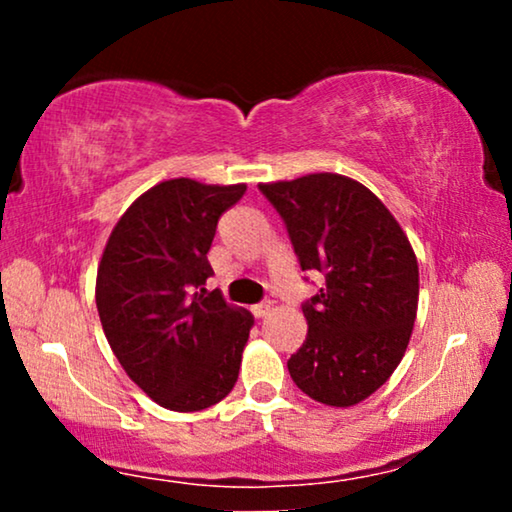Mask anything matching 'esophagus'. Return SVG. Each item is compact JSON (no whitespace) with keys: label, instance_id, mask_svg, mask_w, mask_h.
Here are the masks:
<instances>
[{"label":"esophagus","instance_id":"obj_1","mask_svg":"<svg viewBox=\"0 0 512 512\" xmlns=\"http://www.w3.org/2000/svg\"><path fill=\"white\" fill-rule=\"evenodd\" d=\"M270 310H272L270 300H265V303H258V305H254V307H251V314H254V317H256V319H263V317H268V314H270Z\"/></svg>","mask_w":512,"mask_h":512}]
</instances>
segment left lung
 <instances>
[{
	"label": "left lung",
	"instance_id": "obj_1",
	"mask_svg": "<svg viewBox=\"0 0 512 512\" xmlns=\"http://www.w3.org/2000/svg\"><path fill=\"white\" fill-rule=\"evenodd\" d=\"M258 188L282 216L300 270L324 277L303 303L307 338L286 363L291 380L319 403L356 405L389 380L410 342L415 251L377 195L342 174Z\"/></svg>",
	"mask_w": 512,
	"mask_h": 512
}]
</instances>
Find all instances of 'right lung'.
Returning a JSON list of instances; mask_svg holds the SVG:
<instances>
[{
	"mask_svg": "<svg viewBox=\"0 0 512 512\" xmlns=\"http://www.w3.org/2000/svg\"><path fill=\"white\" fill-rule=\"evenodd\" d=\"M247 186L170 179L132 202L104 247L95 300L116 359L158 405L205 410L235 387L254 324L221 291L207 251Z\"/></svg>",
	"mask_w": 512,
	"mask_h": 512,
	"instance_id": "add662e5",
	"label": "right lung"
}]
</instances>
